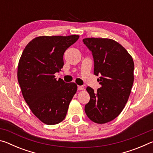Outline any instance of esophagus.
<instances>
[{"label":"esophagus","instance_id":"esophagus-1","mask_svg":"<svg viewBox=\"0 0 153 153\" xmlns=\"http://www.w3.org/2000/svg\"><path fill=\"white\" fill-rule=\"evenodd\" d=\"M84 89V87L83 86H77V90H83Z\"/></svg>","mask_w":153,"mask_h":153}]
</instances>
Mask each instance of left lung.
<instances>
[{"mask_svg":"<svg viewBox=\"0 0 153 153\" xmlns=\"http://www.w3.org/2000/svg\"><path fill=\"white\" fill-rule=\"evenodd\" d=\"M83 42L92 52L94 74L100 76L97 81L101 85L97 92L87 87L90 98L85 112L93 122H109L120 115L128 102L134 83L133 59L113 40L88 38Z\"/></svg>","mask_w":153,"mask_h":153,"instance_id":"obj_1","label":"left lung"}]
</instances>
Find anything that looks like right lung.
Segmentation results:
<instances>
[{"instance_id":"1","label":"right lung","mask_w":153,"mask_h":153,"mask_svg":"<svg viewBox=\"0 0 153 153\" xmlns=\"http://www.w3.org/2000/svg\"><path fill=\"white\" fill-rule=\"evenodd\" d=\"M78 35L39 36L25 46L19 59L17 79L24 99L42 122L55 125L67 115L76 93L74 82L65 83L54 74L63 68V55Z\"/></svg>"}]
</instances>
